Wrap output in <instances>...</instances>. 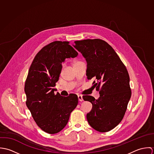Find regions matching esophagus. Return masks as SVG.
Returning <instances> with one entry per match:
<instances>
[{
	"label": "esophagus",
	"instance_id": "34e87169",
	"mask_svg": "<svg viewBox=\"0 0 154 154\" xmlns=\"http://www.w3.org/2000/svg\"><path fill=\"white\" fill-rule=\"evenodd\" d=\"M78 100H79V101H84L82 95H79L78 96Z\"/></svg>",
	"mask_w": 154,
	"mask_h": 154
}]
</instances>
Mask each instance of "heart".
Wrapping results in <instances>:
<instances>
[{
  "label": "heart",
  "mask_w": 154,
  "mask_h": 154,
  "mask_svg": "<svg viewBox=\"0 0 154 154\" xmlns=\"http://www.w3.org/2000/svg\"><path fill=\"white\" fill-rule=\"evenodd\" d=\"M79 62H81L80 61H78V62H76L75 63V64H76V63H79Z\"/></svg>",
  "instance_id": "1"
}]
</instances>
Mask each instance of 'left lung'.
I'll return each mask as SVG.
<instances>
[{
	"mask_svg": "<svg viewBox=\"0 0 154 154\" xmlns=\"http://www.w3.org/2000/svg\"><path fill=\"white\" fill-rule=\"evenodd\" d=\"M73 47L87 62L88 79L95 78L94 86L100 97L84 95L92 104L87 114L89 125L100 132L110 131L122 120L131 97L130 78L126 67L112 47L100 39L75 42Z\"/></svg>",
	"mask_w": 154,
	"mask_h": 154,
	"instance_id": "8db88e82",
	"label": "left lung"
}]
</instances>
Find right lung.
I'll list each match as a JSON object with an SVG mask.
<instances>
[{"mask_svg": "<svg viewBox=\"0 0 154 154\" xmlns=\"http://www.w3.org/2000/svg\"><path fill=\"white\" fill-rule=\"evenodd\" d=\"M69 43L56 41L44 47L34 57L25 84L26 106L37 125L49 134L57 133L66 126L78 103L76 94L62 97L54 94L62 63L78 55Z\"/></svg>", "mask_w": 154, "mask_h": 154, "instance_id": "right-lung-1", "label": "right lung"}]
</instances>
